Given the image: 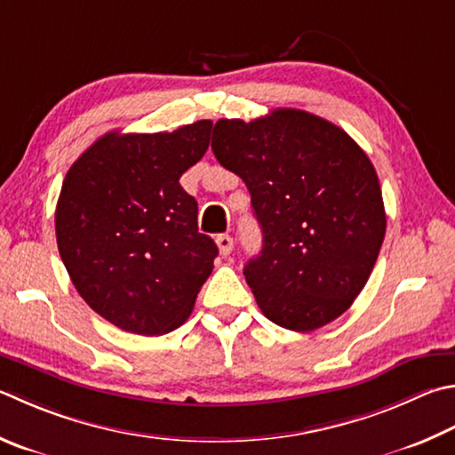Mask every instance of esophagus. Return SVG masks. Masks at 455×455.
<instances>
[{
	"label": "esophagus",
	"mask_w": 455,
	"mask_h": 455,
	"mask_svg": "<svg viewBox=\"0 0 455 455\" xmlns=\"http://www.w3.org/2000/svg\"><path fill=\"white\" fill-rule=\"evenodd\" d=\"M217 246H219V251H220V254H222V256H228L230 252H233V249H235L233 236H228V235H219V236H217Z\"/></svg>",
	"instance_id": "obj_1"
}]
</instances>
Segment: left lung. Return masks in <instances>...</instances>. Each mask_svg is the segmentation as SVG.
<instances>
[{
  "instance_id": "1",
  "label": "left lung",
  "mask_w": 455,
  "mask_h": 455,
  "mask_svg": "<svg viewBox=\"0 0 455 455\" xmlns=\"http://www.w3.org/2000/svg\"><path fill=\"white\" fill-rule=\"evenodd\" d=\"M212 153L244 180L262 251L244 267L264 316L310 332L336 320L366 286L386 235L374 164L334 123L275 109L220 119Z\"/></svg>"
}]
</instances>
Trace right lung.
<instances>
[{
  "label": "right lung",
  "instance_id": "right-lung-1",
  "mask_svg": "<svg viewBox=\"0 0 455 455\" xmlns=\"http://www.w3.org/2000/svg\"><path fill=\"white\" fill-rule=\"evenodd\" d=\"M211 121L172 133H107L71 164L55 209L57 249L99 316L161 336L193 312L219 249L199 233L179 179L203 159Z\"/></svg>",
  "mask_w": 455,
  "mask_h": 455
}]
</instances>
